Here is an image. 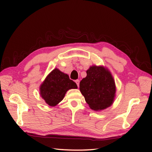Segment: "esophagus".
I'll return each mask as SVG.
<instances>
[{"label": "esophagus", "instance_id": "esophagus-1", "mask_svg": "<svg viewBox=\"0 0 152 152\" xmlns=\"http://www.w3.org/2000/svg\"><path fill=\"white\" fill-rule=\"evenodd\" d=\"M76 83L77 84V86H78V87H79V85H80V80H76L75 81Z\"/></svg>", "mask_w": 152, "mask_h": 152}]
</instances>
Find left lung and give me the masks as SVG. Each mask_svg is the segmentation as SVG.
<instances>
[{"mask_svg": "<svg viewBox=\"0 0 152 152\" xmlns=\"http://www.w3.org/2000/svg\"><path fill=\"white\" fill-rule=\"evenodd\" d=\"M87 76L80 82V90L93 110L110 106L115 95V85L110 72L102 66L93 65L86 71Z\"/></svg>", "mask_w": 152, "mask_h": 152, "instance_id": "left-lung-1", "label": "left lung"}]
</instances>
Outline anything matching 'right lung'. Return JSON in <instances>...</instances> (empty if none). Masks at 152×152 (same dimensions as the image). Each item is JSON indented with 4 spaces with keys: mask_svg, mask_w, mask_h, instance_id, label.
Segmentation results:
<instances>
[{
    "mask_svg": "<svg viewBox=\"0 0 152 152\" xmlns=\"http://www.w3.org/2000/svg\"><path fill=\"white\" fill-rule=\"evenodd\" d=\"M77 88L76 83L70 80L68 74L55 69L41 84L40 93L48 105L54 106L62 101L68 90Z\"/></svg>",
    "mask_w": 152,
    "mask_h": 152,
    "instance_id": "right-lung-1",
    "label": "right lung"
}]
</instances>
